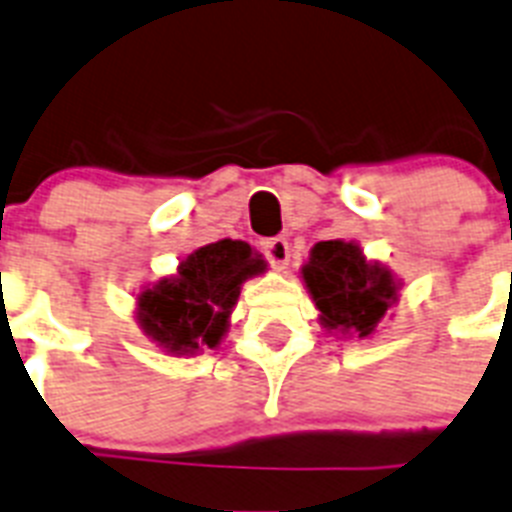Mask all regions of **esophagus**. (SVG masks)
Returning <instances> with one entry per match:
<instances>
[{
	"mask_svg": "<svg viewBox=\"0 0 512 512\" xmlns=\"http://www.w3.org/2000/svg\"><path fill=\"white\" fill-rule=\"evenodd\" d=\"M263 255L273 268L284 270L286 265H289V257H292V247H289L286 239L276 236V239H268V242L263 244Z\"/></svg>",
	"mask_w": 512,
	"mask_h": 512,
	"instance_id": "obj_1",
	"label": "esophagus"
}]
</instances>
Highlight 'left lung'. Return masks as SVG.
<instances>
[{
	"label": "left lung",
	"mask_w": 512,
	"mask_h": 512,
	"mask_svg": "<svg viewBox=\"0 0 512 512\" xmlns=\"http://www.w3.org/2000/svg\"><path fill=\"white\" fill-rule=\"evenodd\" d=\"M321 326L365 339L376 331L397 299V281L381 265L368 263L360 247L347 242H318L302 268Z\"/></svg>",
	"instance_id": "8db88e82"
}]
</instances>
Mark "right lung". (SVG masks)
<instances>
[{"mask_svg":"<svg viewBox=\"0 0 512 512\" xmlns=\"http://www.w3.org/2000/svg\"><path fill=\"white\" fill-rule=\"evenodd\" d=\"M265 263L247 242L199 247L186 257L173 278L141 292L139 323L144 334L176 355H194L218 347L226 334L244 278L263 273Z\"/></svg>","mask_w":512,"mask_h":512,"instance_id":"right-lung-1","label":"right lung"}]
</instances>
